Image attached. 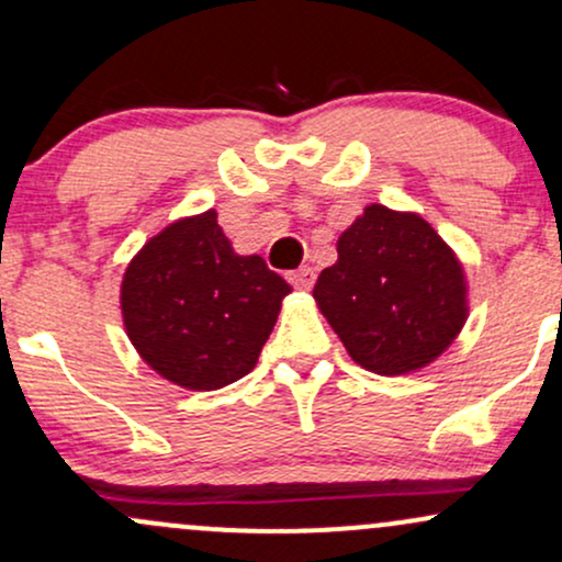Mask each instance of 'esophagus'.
<instances>
[{
  "label": "esophagus",
  "mask_w": 562,
  "mask_h": 562,
  "mask_svg": "<svg viewBox=\"0 0 562 562\" xmlns=\"http://www.w3.org/2000/svg\"><path fill=\"white\" fill-rule=\"evenodd\" d=\"M288 280H290V285H295L299 290H308L314 285V280H317V274H314L312 267H301V269H295V272H290Z\"/></svg>",
  "instance_id": "esophagus-1"
}]
</instances>
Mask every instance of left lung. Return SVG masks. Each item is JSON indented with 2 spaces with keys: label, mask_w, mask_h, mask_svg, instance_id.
<instances>
[{
  "label": "left lung",
  "mask_w": 562,
  "mask_h": 562,
  "mask_svg": "<svg viewBox=\"0 0 562 562\" xmlns=\"http://www.w3.org/2000/svg\"><path fill=\"white\" fill-rule=\"evenodd\" d=\"M314 301L348 357L378 375H406L441 357L468 319L454 250L423 216L367 205L338 237Z\"/></svg>",
  "instance_id": "left-lung-1"
}]
</instances>
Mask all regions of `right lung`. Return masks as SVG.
<instances>
[{
  "mask_svg": "<svg viewBox=\"0 0 562 562\" xmlns=\"http://www.w3.org/2000/svg\"><path fill=\"white\" fill-rule=\"evenodd\" d=\"M288 293L261 256L235 254L211 209L142 245L121 282V314L160 378L216 391L254 370Z\"/></svg>",
  "mask_w": 562,
  "mask_h": 562,
  "instance_id": "right-lung-1",
  "label": "right lung"
}]
</instances>
